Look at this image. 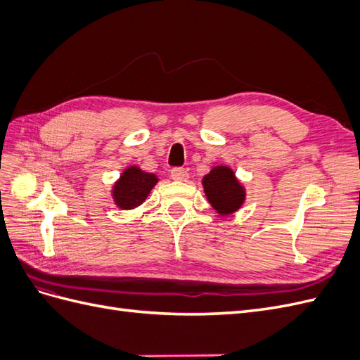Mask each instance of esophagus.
Returning a JSON list of instances; mask_svg holds the SVG:
<instances>
[{
  "mask_svg": "<svg viewBox=\"0 0 360 360\" xmlns=\"http://www.w3.org/2000/svg\"><path fill=\"white\" fill-rule=\"evenodd\" d=\"M171 179L176 180V181H188L189 174L184 168H174L171 171Z\"/></svg>",
  "mask_w": 360,
  "mask_h": 360,
  "instance_id": "1",
  "label": "esophagus"
}]
</instances>
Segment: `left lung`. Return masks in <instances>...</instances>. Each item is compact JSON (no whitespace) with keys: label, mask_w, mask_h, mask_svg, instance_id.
<instances>
[{"label":"left lung","mask_w":360,"mask_h":360,"mask_svg":"<svg viewBox=\"0 0 360 360\" xmlns=\"http://www.w3.org/2000/svg\"><path fill=\"white\" fill-rule=\"evenodd\" d=\"M201 183L207 201L222 217L240 210L245 204L246 189L230 167H213L210 172L202 177Z\"/></svg>","instance_id":"1"}]
</instances>
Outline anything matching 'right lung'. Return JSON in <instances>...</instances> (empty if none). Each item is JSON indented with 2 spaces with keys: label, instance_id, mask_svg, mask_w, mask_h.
<instances>
[{
  "label": "right lung",
  "instance_id": "add662e5",
  "mask_svg": "<svg viewBox=\"0 0 360 360\" xmlns=\"http://www.w3.org/2000/svg\"><path fill=\"white\" fill-rule=\"evenodd\" d=\"M159 181L155 174L146 172L136 165H130L120 174L112 184L111 195L114 204L122 210H134L146 201Z\"/></svg>",
  "mask_w": 360,
  "mask_h": 360
}]
</instances>
